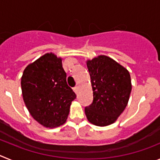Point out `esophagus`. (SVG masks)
Here are the masks:
<instances>
[{
  "label": "esophagus",
  "instance_id": "obj_1",
  "mask_svg": "<svg viewBox=\"0 0 160 160\" xmlns=\"http://www.w3.org/2000/svg\"><path fill=\"white\" fill-rule=\"evenodd\" d=\"M73 91L77 94L78 91V86H76L75 87H73Z\"/></svg>",
  "mask_w": 160,
  "mask_h": 160
}]
</instances>
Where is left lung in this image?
<instances>
[{
  "mask_svg": "<svg viewBox=\"0 0 160 160\" xmlns=\"http://www.w3.org/2000/svg\"><path fill=\"white\" fill-rule=\"evenodd\" d=\"M93 90V102L85 113L98 127L114 123L125 110L131 91L128 70L111 58L100 55L87 62Z\"/></svg>",
  "mask_w": 160,
  "mask_h": 160,
  "instance_id": "obj_1",
  "label": "left lung"
}]
</instances>
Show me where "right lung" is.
<instances>
[{
    "mask_svg": "<svg viewBox=\"0 0 160 160\" xmlns=\"http://www.w3.org/2000/svg\"><path fill=\"white\" fill-rule=\"evenodd\" d=\"M21 85L25 106L37 122L50 128L66 122L76 94L66 82L61 58L46 53L29 64Z\"/></svg>",
    "mask_w": 160,
    "mask_h": 160,
    "instance_id": "add662e5",
    "label": "right lung"
}]
</instances>
